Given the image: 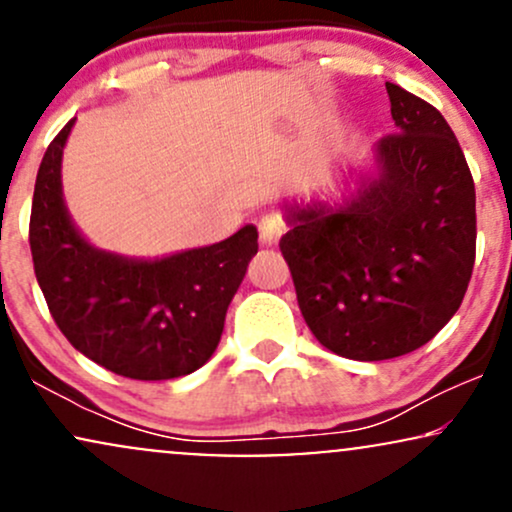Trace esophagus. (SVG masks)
Instances as JSON below:
<instances>
[{"instance_id": "34e87169", "label": "esophagus", "mask_w": 512, "mask_h": 512, "mask_svg": "<svg viewBox=\"0 0 512 512\" xmlns=\"http://www.w3.org/2000/svg\"><path fill=\"white\" fill-rule=\"evenodd\" d=\"M286 223L279 214H264L260 219V240L262 245H274L279 243V238L284 236Z\"/></svg>"}]
</instances>
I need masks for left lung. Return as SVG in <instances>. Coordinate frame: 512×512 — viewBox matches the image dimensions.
<instances>
[{"mask_svg":"<svg viewBox=\"0 0 512 512\" xmlns=\"http://www.w3.org/2000/svg\"><path fill=\"white\" fill-rule=\"evenodd\" d=\"M397 132L342 207H291L281 236L298 308L337 356L385 361L431 342L460 308L477 255V195L445 117L385 84Z\"/></svg>","mask_w":512,"mask_h":512,"instance_id":"8db88e82","label":"left lung"}]
</instances>
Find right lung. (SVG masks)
Instances as JSON below:
<instances>
[{
	"label": "right lung",
	"instance_id": "add662e5",
	"mask_svg": "<svg viewBox=\"0 0 512 512\" xmlns=\"http://www.w3.org/2000/svg\"><path fill=\"white\" fill-rule=\"evenodd\" d=\"M52 139L35 178L33 269L52 320L76 351L132 380L195 373L219 346L226 310L257 252V228L163 260H127L86 243L62 199V151Z\"/></svg>",
	"mask_w": 512,
	"mask_h": 512
}]
</instances>
